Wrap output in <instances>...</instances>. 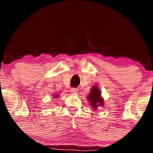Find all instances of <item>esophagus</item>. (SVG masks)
<instances>
[{
	"label": "esophagus",
	"mask_w": 153,
	"mask_h": 153,
	"mask_svg": "<svg viewBox=\"0 0 153 153\" xmlns=\"http://www.w3.org/2000/svg\"><path fill=\"white\" fill-rule=\"evenodd\" d=\"M78 88H72L71 89V91L73 94H76L77 92H78Z\"/></svg>",
	"instance_id": "1"
}]
</instances>
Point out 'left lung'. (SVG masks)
<instances>
[{
  "label": "left lung",
  "mask_w": 153,
  "mask_h": 153,
  "mask_svg": "<svg viewBox=\"0 0 153 153\" xmlns=\"http://www.w3.org/2000/svg\"><path fill=\"white\" fill-rule=\"evenodd\" d=\"M87 99L93 109L95 111L97 109L98 106H103L104 104V101L101 96V91L99 86L96 85H94L91 88L90 93L87 96Z\"/></svg>",
  "instance_id": "1"
}]
</instances>
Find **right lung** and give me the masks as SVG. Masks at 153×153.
I'll list each match as a JSON object with an SVG mask.
<instances>
[{
    "label": "right lung",
    "mask_w": 153,
    "mask_h": 153,
    "mask_svg": "<svg viewBox=\"0 0 153 153\" xmlns=\"http://www.w3.org/2000/svg\"><path fill=\"white\" fill-rule=\"evenodd\" d=\"M59 94H55L54 95H53V98H55V99H57V97H59Z\"/></svg>",
    "instance_id": "right-lung-1"
}]
</instances>
